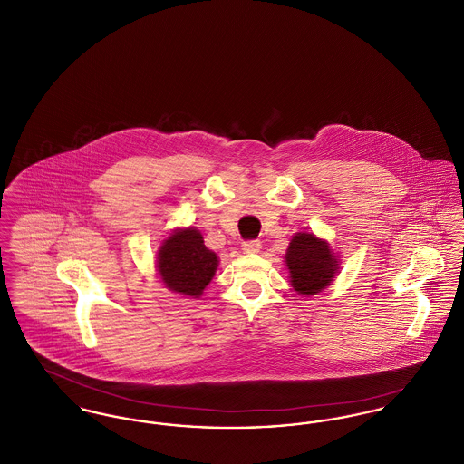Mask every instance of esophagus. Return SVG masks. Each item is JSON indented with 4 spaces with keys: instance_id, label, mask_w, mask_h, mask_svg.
Listing matches in <instances>:
<instances>
[{
    "instance_id": "obj_1",
    "label": "esophagus",
    "mask_w": 464,
    "mask_h": 464,
    "mask_svg": "<svg viewBox=\"0 0 464 464\" xmlns=\"http://www.w3.org/2000/svg\"><path fill=\"white\" fill-rule=\"evenodd\" d=\"M259 249H261V242L259 240H247V242L242 244V250L246 254H256V252H259Z\"/></svg>"
}]
</instances>
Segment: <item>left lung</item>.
<instances>
[{
	"label": "left lung",
	"mask_w": 464,
	"mask_h": 464,
	"mask_svg": "<svg viewBox=\"0 0 464 464\" xmlns=\"http://www.w3.org/2000/svg\"><path fill=\"white\" fill-rule=\"evenodd\" d=\"M291 285L298 295H316L332 285L339 272V259L330 244L313 233H296L285 256Z\"/></svg>",
	"instance_id": "left-lung-1"
}]
</instances>
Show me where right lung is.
<instances>
[{
	"mask_svg": "<svg viewBox=\"0 0 464 464\" xmlns=\"http://www.w3.org/2000/svg\"><path fill=\"white\" fill-rule=\"evenodd\" d=\"M218 257L207 249L203 235L196 227L175 229L157 254V270L171 291L199 298L214 279Z\"/></svg>",
	"mask_w": 464,
	"mask_h": 464,
	"instance_id": "1",
	"label": "right lung"
}]
</instances>
